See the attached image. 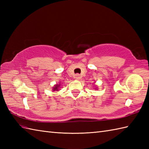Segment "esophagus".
<instances>
[{
  "label": "esophagus",
  "mask_w": 149,
  "mask_h": 149,
  "mask_svg": "<svg viewBox=\"0 0 149 149\" xmlns=\"http://www.w3.org/2000/svg\"><path fill=\"white\" fill-rule=\"evenodd\" d=\"M75 78L76 79H81L80 75H79V74H75Z\"/></svg>",
  "instance_id": "1"
}]
</instances>
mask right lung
<instances>
[{
	"label": "right lung",
	"instance_id": "obj_1",
	"mask_svg": "<svg viewBox=\"0 0 149 149\" xmlns=\"http://www.w3.org/2000/svg\"><path fill=\"white\" fill-rule=\"evenodd\" d=\"M58 86H59V85L56 84V86H55V87L53 88V90H54V91H55V90H58Z\"/></svg>",
	"mask_w": 149,
	"mask_h": 149
}]
</instances>
